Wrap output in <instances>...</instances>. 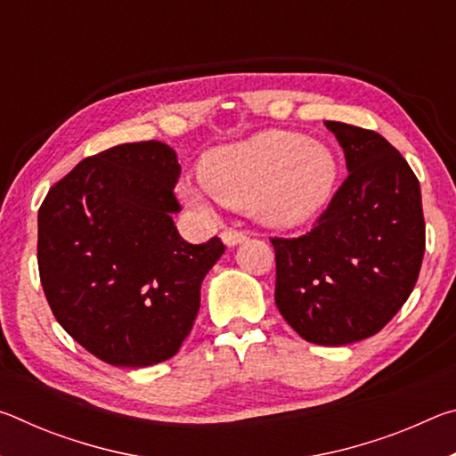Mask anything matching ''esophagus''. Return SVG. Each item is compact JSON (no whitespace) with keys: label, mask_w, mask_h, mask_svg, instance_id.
<instances>
[{"label":"esophagus","mask_w":456,"mask_h":456,"mask_svg":"<svg viewBox=\"0 0 456 456\" xmlns=\"http://www.w3.org/2000/svg\"><path fill=\"white\" fill-rule=\"evenodd\" d=\"M221 239H223V241H225V245L233 247V245H237V243L245 241V239H247V233H245V231H239V229H233V227H227V229H223Z\"/></svg>","instance_id":"1"}]
</instances>
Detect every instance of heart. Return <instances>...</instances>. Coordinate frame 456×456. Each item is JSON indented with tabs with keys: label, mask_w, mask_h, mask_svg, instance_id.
I'll use <instances>...</instances> for the list:
<instances>
[{
	"label": "heart",
	"mask_w": 456,
	"mask_h": 456,
	"mask_svg": "<svg viewBox=\"0 0 456 456\" xmlns=\"http://www.w3.org/2000/svg\"><path fill=\"white\" fill-rule=\"evenodd\" d=\"M338 157L328 144L288 130H267L207 152L200 183H181L192 207L213 197L229 207H251L264 223L302 225L326 209L338 183Z\"/></svg>",
	"instance_id": "b5f03b06"
}]
</instances>
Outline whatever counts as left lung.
Returning <instances> with one entry per match:
<instances>
[{
  "label": "left lung",
  "mask_w": 456,
  "mask_h": 456,
  "mask_svg": "<svg viewBox=\"0 0 456 456\" xmlns=\"http://www.w3.org/2000/svg\"><path fill=\"white\" fill-rule=\"evenodd\" d=\"M326 126L350 173L307 233L272 237L275 304L307 342L344 346L378 334L404 305L427 225L419 179L395 146L374 130Z\"/></svg>",
  "instance_id": "left-lung-1"
}]
</instances>
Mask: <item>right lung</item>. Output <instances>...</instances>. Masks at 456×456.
<instances>
[{"mask_svg":"<svg viewBox=\"0 0 456 456\" xmlns=\"http://www.w3.org/2000/svg\"><path fill=\"white\" fill-rule=\"evenodd\" d=\"M181 167L159 141L84 159L37 211V269L61 328L106 364L173 358L189 336L200 283L225 253L219 237L187 243L171 213Z\"/></svg>","mask_w":456,"mask_h":456,"instance_id":"add662e5","label":"right lung"}]
</instances>
